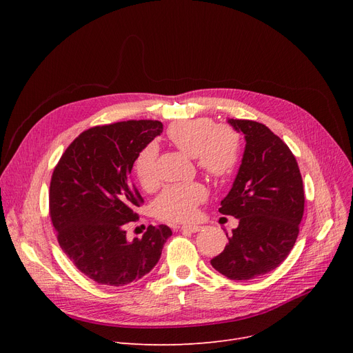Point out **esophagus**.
I'll use <instances>...</instances> for the list:
<instances>
[{
  "instance_id": "34e87169",
  "label": "esophagus",
  "mask_w": 353,
  "mask_h": 353,
  "mask_svg": "<svg viewBox=\"0 0 353 353\" xmlns=\"http://www.w3.org/2000/svg\"><path fill=\"white\" fill-rule=\"evenodd\" d=\"M201 228L200 226H197V225H183V226H180V230H183V232H190V233H196V232H199Z\"/></svg>"
}]
</instances>
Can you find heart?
Returning a JSON list of instances; mask_svg holds the SVG:
<instances>
[{"instance_id": "heart-1", "label": "heart", "mask_w": 353, "mask_h": 353, "mask_svg": "<svg viewBox=\"0 0 353 353\" xmlns=\"http://www.w3.org/2000/svg\"><path fill=\"white\" fill-rule=\"evenodd\" d=\"M167 139L180 152L196 159L201 172L220 180L230 176L240 159V136L232 125L214 124L212 119L200 117L173 123L167 128ZM157 148L145 145L134 161V173L144 189L156 181ZM206 199V189L197 181L170 184L154 200L157 217L170 221L190 220L197 206Z\"/></svg>"}]
</instances>
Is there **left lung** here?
I'll return each instance as SVG.
<instances>
[{
	"instance_id": "obj_1",
	"label": "left lung",
	"mask_w": 353,
	"mask_h": 353,
	"mask_svg": "<svg viewBox=\"0 0 353 353\" xmlns=\"http://www.w3.org/2000/svg\"><path fill=\"white\" fill-rule=\"evenodd\" d=\"M229 123L245 134L246 147L219 212L234 216L239 226L210 263L232 281H249L276 269L293 249L305 192L298 161L281 137L257 121L230 119Z\"/></svg>"
}]
</instances>
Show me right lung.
Instances as JSON below:
<instances>
[{"label": "right lung", "instance_id": "right-lung-1", "mask_svg": "<svg viewBox=\"0 0 353 353\" xmlns=\"http://www.w3.org/2000/svg\"><path fill=\"white\" fill-rule=\"evenodd\" d=\"M163 132L157 120L91 127L74 140L50 183V217L57 240L81 273L107 286L137 282L159 262L169 226H148L128 242L125 225L139 219L143 197L130 180L143 148Z\"/></svg>", "mask_w": 353, "mask_h": 353}]
</instances>
